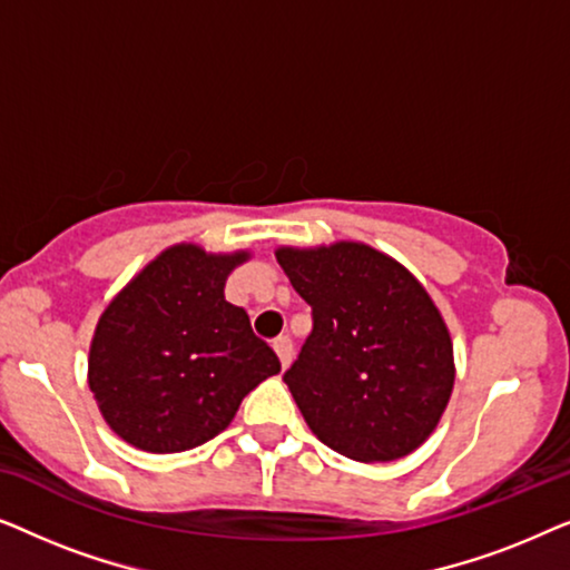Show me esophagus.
<instances>
[{
    "label": "esophagus",
    "instance_id": "obj_1",
    "mask_svg": "<svg viewBox=\"0 0 570 570\" xmlns=\"http://www.w3.org/2000/svg\"><path fill=\"white\" fill-rule=\"evenodd\" d=\"M272 347H275V353L279 357V363H283V368H287V365L293 363V355H295L293 340L287 337V334H283V337H277L275 342H272Z\"/></svg>",
    "mask_w": 570,
    "mask_h": 570
}]
</instances>
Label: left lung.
<instances>
[{"label":"left lung","instance_id":"8db88e82","mask_svg":"<svg viewBox=\"0 0 570 570\" xmlns=\"http://www.w3.org/2000/svg\"><path fill=\"white\" fill-rule=\"evenodd\" d=\"M279 267L314 311L285 384L311 433L355 462L423 446L454 389V345L412 272L361 240L279 246Z\"/></svg>","mask_w":570,"mask_h":570}]
</instances>
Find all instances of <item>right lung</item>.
<instances>
[{
    "label": "right lung",
    "instance_id": "obj_1",
    "mask_svg": "<svg viewBox=\"0 0 570 570\" xmlns=\"http://www.w3.org/2000/svg\"><path fill=\"white\" fill-rule=\"evenodd\" d=\"M248 259L174 244L114 295L92 332L88 384L119 439L150 454L202 446L279 373L246 311L225 301V279Z\"/></svg>",
    "mask_w": 570,
    "mask_h": 570
}]
</instances>
